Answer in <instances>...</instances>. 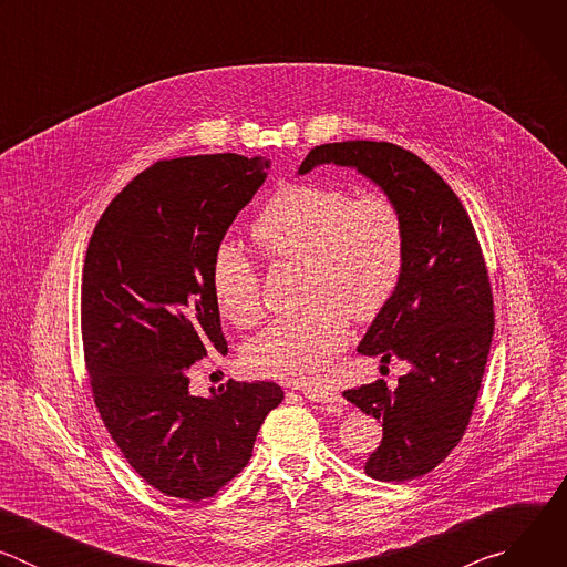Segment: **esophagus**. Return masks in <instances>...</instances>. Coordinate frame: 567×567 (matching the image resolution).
Here are the masks:
<instances>
[{
	"label": "esophagus",
	"instance_id": "esophagus-1",
	"mask_svg": "<svg viewBox=\"0 0 567 567\" xmlns=\"http://www.w3.org/2000/svg\"><path fill=\"white\" fill-rule=\"evenodd\" d=\"M309 401L313 403H328V406H343L341 394L332 392V390H322V388H309L302 392Z\"/></svg>",
	"mask_w": 567,
	"mask_h": 567
}]
</instances>
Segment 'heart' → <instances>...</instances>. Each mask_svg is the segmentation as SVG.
Masks as SVG:
<instances>
[{
	"mask_svg": "<svg viewBox=\"0 0 567 567\" xmlns=\"http://www.w3.org/2000/svg\"><path fill=\"white\" fill-rule=\"evenodd\" d=\"M256 245L274 260L305 269L309 309L276 318L249 346L247 365L265 377L300 385L326 381L357 320L377 316L403 271V221L381 193L350 195L330 184H287L251 226ZM219 313L235 326L260 316V282L251 262L224 245L210 271Z\"/></svg>",
	"mask_w": 567,
	"mask_h": 567,
	"instance_id": "b5f03b06",
	"label": "heart"
}]
</instances>
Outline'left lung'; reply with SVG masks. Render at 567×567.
<instances>
[{
	"mask_svg": "<svg viewBox=\"0 0 567 567\" xmlns=\"http://www.w3.org/2000/svg\"><path fill=\"white\" fill-rule=\"evenodd\" d=\"M330 164L372 182L403 221L399 285L359 352L381 363L401 359L411 370L392 392L374 381L343 396L383 426L365 473L413 480L433 471L468 424L494 337L489 276L466 210L420 156L385 141L326 143L305 156L298 175Z\"/></svg>",
	"mask_w": 567,
	"mask_h": 567,
	"instance_id": "8db88e82",
	"label": "left lung"
}]
</instances>
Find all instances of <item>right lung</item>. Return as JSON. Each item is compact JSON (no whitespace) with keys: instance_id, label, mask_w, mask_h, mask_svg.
<instances>
[{"instance_id":"add662e5","label":"right lung","mask_w":567,"mask_h":567,"mask_svg":"<svg viewBox=\"0 0 567 567\" xmlns=\"http://www.w3.org/2000/svg\"><path fill=\"white\" fill-rule=\"evenodd\" d=\"M271 168L267 156L158 161L99 219L83 271V341L99 413L161 494L204 501L247 466L274 381L190 394L188 368L226 352L210 271L221 239Z\"/></svg>"}]
</instances>
